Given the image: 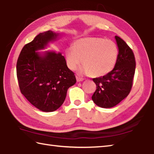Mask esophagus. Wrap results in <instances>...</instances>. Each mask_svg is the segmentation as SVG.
<instances>
[{
	"mask_svg": "<svg viewBox=\"0 0 154 154\" xmlns=\"http://www.w3.org/2000/svg\"><path fill=\"white\" fill-rule=\"evenodd\" d=\"M76 79H77V82H81V81H83L84 80L83 78H81V77H79L78 76H76Z\"/></svg>",
	"mask_w": 154,
	"mask_h": 154,
	"instance_id": "1",
	"label": "esophagus"
}]
</instances>
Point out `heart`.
Segmentation results:
<instances>
[{"label": "heart", "mask_w": 154, "mask_h": 154, "mask_svg": "<svg viewBox=\"0 0 154 154\" xmlns=\"http://www.w3.org/2000/svg\"><path fill=\"white\" fill-rule=\"evenodd\" d=\"M65 57L67 66L70 69L75 70L83 61L80 73L102 77L115 67L118 48L115 42L109 39L83 37L74 42L73 48L69 47L66 50Z\"/></svg>", "instance_id": "b5f03b06"}]
</instances>
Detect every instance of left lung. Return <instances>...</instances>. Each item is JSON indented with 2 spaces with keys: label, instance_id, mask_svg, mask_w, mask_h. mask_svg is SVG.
I'll use <instances>...</instances> for the list:
<instances>
[{
  "label": "left lung",
  "instance_id": "left-lung-1",
  "mask_svg": "<svg viewBox=\"0 0 154 154\" xmlns=\"http://www.w3.org/2000/svg\"><path fill=\"white\" fill-rule=\"evenodd\" d=\"M118 57L112 71L103 77L92 79L96 90L92 96L96 105L113 108L125 98L133 85L136 62L133 52L122 38L116 36Z\"/></svg>",
  "mask_w": 154,
  "mask_h": 154
}]
</instances>
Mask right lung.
Listing matches in <instances>:
<instances>
[{
  "label": "right lung",
  "instance_id": "obj_1",
  "mask_svg": "<svg viewBox=\"0 0 154 154\" xmlns=\"http://www.w3.org/2000/svg\"><path fill=\"white\" fill-rule=\"evenodd\" d=\"M60 34L52 31L39 33L25 45L17 59L16 71L22 94L32 105L45 112L58 109L67 91L75 84L74 73L67 66L61 52L40 51L58 40Z\"/></svg>",
  "mask_w": 154,
  "mask_h": 154
}]
</instances>
